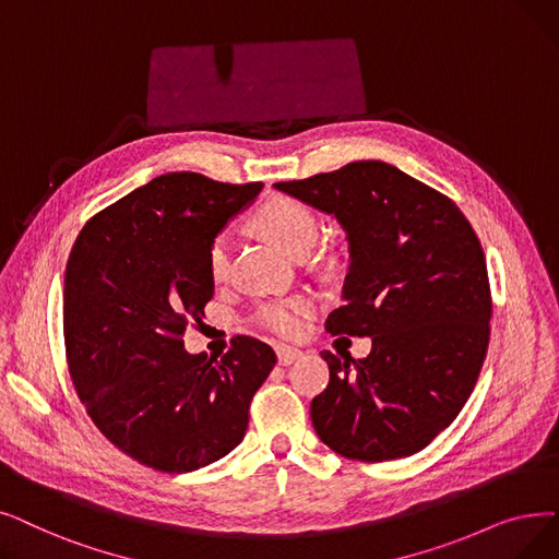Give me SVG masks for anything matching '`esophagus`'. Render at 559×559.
Wrapping results in <instances>:
<instances>
[{"instance_id": "esophagus-1", "label": "esophagus", "mask_w": 559, "mask_h": 559, "mask_svg": "<svg viewBox=\"0 0 559 559\" xmlns=\"http://www.w3.org/2000/svg\"><path fill=\"white\" fill-rule=\"evenodd\" d=\"M276 356L281 366H293V362L301 358V352L295 347H276Z\"/></svg>"}]
</instances>
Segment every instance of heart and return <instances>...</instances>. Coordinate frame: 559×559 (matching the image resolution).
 Listing matches in <instances>:
<instances>
[{
	"label": "heart",
	"instance_id": "heart-1",
	"mask_svg": "<svg viewBox=\"0 0 559 559\" xmlns=\"http://www.w3.org/2000/svg\"><path fill=\"white\" fill-rule=\"evenodd\" d=\"M253 226L276 249L293 258L308 253L318 239V219L312 210L289 197L266 199L253 216ZM207 274L214 283H224L230 274V237L226 233H219L210 241ZM308 312L310 304L304 299L272 304L262 308V324L281 335H297L306 324Z\"/></svg>",
	"mask_w": 559,
	"mask_h": 559
}]
</instances>
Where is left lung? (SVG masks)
<instances>
[{"instance_id": "1", "label": "left lung", "mask_w": 559, "mask_h": 559, "mask_svg": "<svg viewBox=\"0 0 559 559\" xmlns=\"http://www.w3.org/2000/svg\"><path fill=\"white\" fill-rule=\"evenodd\" d=\"M274 187L343 226L349 266L326 331L372 337L358 360L322 352L331 379L310 402L314 431L358 461L420 452L464 408L489 347L473 226L443 193L377 159Z\"/></svg>"}]
</instances>
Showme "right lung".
Listing matches in <instances>:
<instances>
[{
	"instance_id": "right-lung-1",
	"label": "right lung",
	"mask_w": 559,
	"mask_h": 559,
	"mask_svg": "<svg viewBox=\"0 0 559 559\" xmlns=\"http://www.w3.org/2000/svg\"><path fill=\"white\" fill-rule=\"evenodd\" d=\"M262 182L166 174L82 228L66 264L63 333L91 420L139 464L191 473L245 439L253 393L276 354L239 335L222 360L189 354L182 333L214 295L207 247Z\"/></svg>"
}]
</instances>
